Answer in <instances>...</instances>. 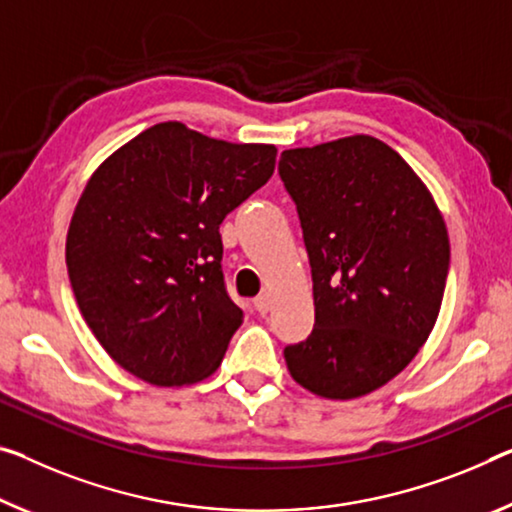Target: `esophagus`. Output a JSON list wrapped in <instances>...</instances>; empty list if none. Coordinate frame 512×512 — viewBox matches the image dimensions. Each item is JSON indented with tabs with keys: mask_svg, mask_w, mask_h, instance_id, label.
Listing matches in <instances>:
<instances>
[{
	"mask_svg": "<svg viewBox=\"0 0 512 512\" xmlns=\"http://www.w3.org/2000/svg\"><path fill=\"white\" fill-rule=\"evenodd\" d=\"M254 309H256L258 313H263V316H265V313L272 309V300H270V295H267V293H261L258 297H254Z\"/></svg>",
	"mask_w": 512,
	"mask_h": 512,
	"instance_id": "1",
	"label": "esophagus"
}]
</instances>
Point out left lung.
Returning a JSON list of instances; mask_svg holds the SVG:
<instances>
[{"label":"left lung","mask_w":512,"mask_h":512,"mask_svg":"<svg viewBox=\"0 0 512 512\" xmlns=\"http://www.w3.org/2000/svg\"><path fill=\"white\" fill-rule=\"evenodd\" d=\"M300 215L316 325L288 371L322 398L366 396L416 357L442 306L448 233L428 187L384 141L355 135L281 153Z\"/></svg>","instance_id":"1"}]
</instances>
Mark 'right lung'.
Segmentation results:
<instances>
[{"label":"right lung","instance_id":"add662e5","mask_svg":"<svg viewBox=\"0 0 512 512\" xmlns=\"http://www.w3.org/2000/svg\"><path fill=\"white\" fill-rule=\"evenodd\" d=\"M277 148L157 123L86 183L66 265L107 355L155 387L217 371L242 309L226 293L219 224L270 180Z\"/></svg>","mask_w":512,"mask_h":512}]
</instances>
